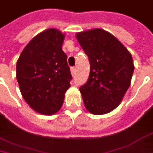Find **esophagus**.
I'll use <instances>...</instances> for the list:
<instances>
[{
    "label": "esophagus",
    "instance_id": "obj_1",
    "mask_svg": "<svg viewBox=\"0 0 153 153\" xmlns=\"http://www.w3.org/2000/svg\"><path fill=\"white\" fill-rule=\"evenodd\" d=\"M71 72L72 75H74L75 72H76V68H75V67H71Z\"/></svg>",
    "mask_w": 153,
    "mask_h": 153
}]
</instances>
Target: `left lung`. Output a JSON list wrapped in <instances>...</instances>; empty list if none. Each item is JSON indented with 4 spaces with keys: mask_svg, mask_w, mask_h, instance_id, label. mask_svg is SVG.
Here are the masks:
<instances>
[{
    "mask_svg": "<svg viewBox=\"0 0 153 153\" xmlns=\"http://www.w3.org/2000/svg\"><path fill=\"white\" fill-rule=\"evenodd\" d=\"M89 57L88 82L80 88L86 109L93 115L113 111L131 84L134 70L131 53L112 34L94 28L76 34Z\"/></svg>",
    "mask_w": 153,
    "mask_h": 153,
    "instance_id": "1",
    "label": "left lung"
}]
</instances>
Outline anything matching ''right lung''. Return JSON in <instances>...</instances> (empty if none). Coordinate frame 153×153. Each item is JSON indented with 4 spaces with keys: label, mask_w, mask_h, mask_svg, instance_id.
I'll return each mask as SVG.
<instances>
[{
    "label": "right lung",
    "mask_w": 153,
    "mask_h": 153,
    "mask_svg": "<svg viewBox=\"0 0 153 153\" xmlns=\"http://www.w3.org/2000/svg\"><path fill=\"white\" fill-rule=\"evenodd\" d=\"M64 34L48 28L33 37L17 62L16 78L27 105L41 115L57 113L70 88L71 74L62 46Z\"/></svg>",
    "instance_id": "add662e5"
}]
</instances>
